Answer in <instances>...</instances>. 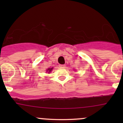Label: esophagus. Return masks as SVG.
Returning a JSON list of instances; mask_svg holds the SVG:
<instances>
[{
	"instance_id": "obj_1",
	"label": "esophagus",
	"mask_w": 123,
	"mask_h": 123,
	"mask_svg": "<svg viewBox=\"0 0 123 123\" xmlns=\"http://www.w3.org/2000/svg\"><path fill=\"white\" fill-rule=\"evenodd\" d=\"M59 67L60 68H65V65H64V64H62V65H59Z\"/></svg>"
}]
</instances>
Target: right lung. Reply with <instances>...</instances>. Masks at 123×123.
Segmentation results:
<instances>
[{"label":"right lung","instance_id":"right-lung-1","mask_svg":"<svg viewBox=\"0 0 123 123\" xmlns=\"http://www.w3.org/2000/svg\"><path fill=\"white\" fill-rule=\"evenodd\" d=\"M52 69H53V68H48V70H47V71H49V72L51 71V70H52Z\"/></svg>","mask_w":123,"mask_h":123}]
</instances>
